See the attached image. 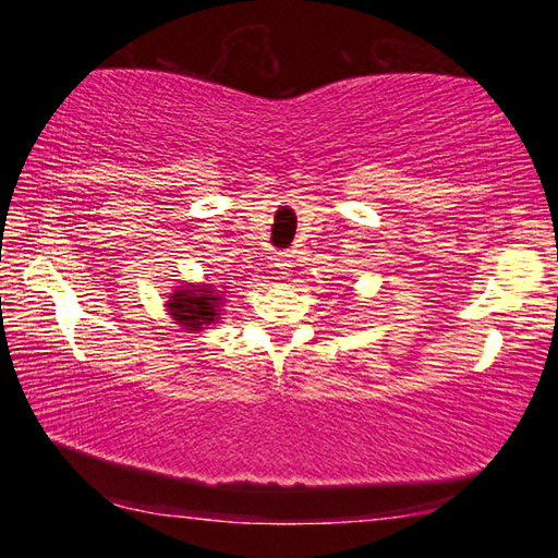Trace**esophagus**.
Listing matches in <instances>:
<instances>
[{"mask_svg":"<svg viewBox=\"0 0 558 558\" xmlns=\"http://www.w3.org/2000/svg\"><path fill=\"white\" fill-rule=\"evenodd\" d=\"M292 268V251H282L272 256V272H278L280 278H286Z\"/></svg>","mask_w":558,"mask_h":558,"instance_id":"34e87169","label":"esophagus"}]
</instances>
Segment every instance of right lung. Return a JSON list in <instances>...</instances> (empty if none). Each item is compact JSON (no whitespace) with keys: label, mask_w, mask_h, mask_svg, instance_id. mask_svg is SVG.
<instances>
[{"label":"right lung","mask_w":558,"mask_h":558,"mask_svg":"<svg viewBox=\"0 0 558 558\" xmlns=\"http://www.w3.org/2000/svg\"><path fill=\"white\" fill-rule=\"evenodd\" d=\"M221 295L211 286H179V290L169 292L167 313L172 315L179 325L184 329H192V332H199L214 325L216 319H221Z\"/></svg>","instance_id":"1"}]
</instances>
